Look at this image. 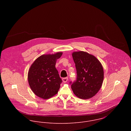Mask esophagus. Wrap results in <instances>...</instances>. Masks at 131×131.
<instances>
[{"mask_svg":"<svg viewBox=\"0 0 131 131\" xmlns=\"http://www.w3.org/2000/svg\"><path fill=\"white\" fill-rule=\"evenodd\" d=\"M62 82L63 83H66L68 80V77H66V78H62Z\"/></svg>","mask_w":131,"mask_h":131,"instance_id":"esophagus-1","label":"esophagus"}]
</instances>
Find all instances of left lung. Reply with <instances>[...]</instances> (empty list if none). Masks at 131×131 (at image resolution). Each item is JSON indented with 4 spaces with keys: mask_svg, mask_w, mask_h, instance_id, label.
I'll return each instance as SVG.
<instances>
[{
    "mask_svg": "<svg viewBox=\"0 0 131 131\" xmlns=\"http://www.w3.org/2000/svg\"><path fill=\"white\" fill-rule=\"evenodd\" d=\"M72 56L77 78L71 85L72 89L78 98L90 99L101 88L104 79L102 65L95 56L85 51H74Z\"/></svg>",
    "mask_w": 131,
    "mask_h": 131,
    "instance_id": "obj_1",
    "label": "left lung"
}]
</instances>
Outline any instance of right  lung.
Here are the masks:
<instances>
[{"label":"right lung","mask_w":131,"mask_h":131,"mask_svg":"<svg viewBox=\"0 0 131 131\" xmlns=\"http://www.w3.org/2000/svg\"><path fill=\"white\" fill-rule=\"evenodd\" d=\"M62 52L38 57L30 67L28 73L29 86L37 96L49 99L58 93L62 80L56 68L57 59Z\"/></svg>","instance_id":"1"}]
</instances>
